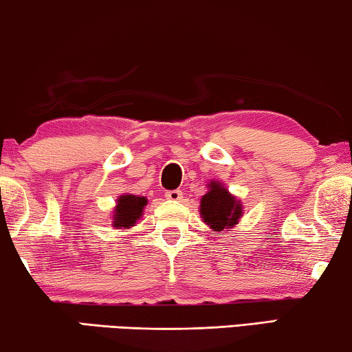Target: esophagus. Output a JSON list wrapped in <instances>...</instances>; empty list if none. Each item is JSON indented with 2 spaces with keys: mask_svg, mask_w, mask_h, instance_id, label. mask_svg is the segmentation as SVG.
Segmentation results:
<instances>
[{
  "mask_svg": "<svg viewBox=\"0 0 352 352\" xmlns=\"http://www.w3.org/2000/svg\"><path fill=\"white\" fill-rule=\"evenodd\" d=\"M165 197L170 201H179L181 198H182V192L181 190H166L165 192Z\"/></svg>",
  "mask_w": 352,
  "mask_h": 352,
  "instance_id": "esophagus-1",
  "label": "esophagus"
}]
</instances>
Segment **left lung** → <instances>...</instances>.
Returning a JSON list of instances; mask_svg holds the SVG:
<instances>
[{
    "label": "left lung",
    "mask_w": 352,
    "mask_h": 352,
    "mask_svg": "<svg viewBox=\"0 0 352 352\" xmlns=\"http://www.w3.org/2000/svg\"><path fill=\"white\" fill-rule=\"evenodd\" d=\"M208 192L201 197L200 216L214 232L233 228L243 216V205L221 182L211 181Z\"/></svg>",
    "instance_id": "8db88e82"
}]
</instances>
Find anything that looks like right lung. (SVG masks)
Here are the masks:
<instances>
[{"label": "right lung", "mask_w": 352, "mask_h": 352, "mask_svg": "<svg viewBox=\"0 0 352 352\" xmlns=\"http://www.w3.org/2000/svg\"><path fill=\"white\" fill-rule=\"evenodd\" d=\"M147 205L146 197H138L126 193L117 198V205L113 212V227L116 228H130L142 216V210Z\"/></svg>", "instance_id": "obj_1"}]
</instances>
